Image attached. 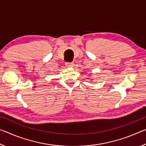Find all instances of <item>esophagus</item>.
Wrapping results in <instances>:
<instances>
[{
    "mask_svg": "<svg viewBox=\"0 0 146 146\" xmlns=\"http://www.w3.org/2000/svg\"><path fill=\"white\" fill-rule=\"evenodd\" d=\"M74 65L73 62H66V66H67V67H72V66Z\"/></svg>",
    "mask_w": 146,
    "mask_h": 146,
    "instance_id": "1",
    "label": "esophagus"
}]
</instances>
